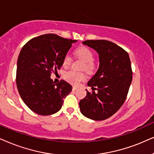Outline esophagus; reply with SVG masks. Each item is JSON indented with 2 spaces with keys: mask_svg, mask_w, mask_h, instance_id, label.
<instances>
[{
  "mask_svg": "<svg viewBox=\"0 0 154 154\" xmlns=\"http://www.w3.org/2000/svg\"><path fill=\"white\" fill-rule=\"evenodd\" d=\"M77 89H78V87H75V86H73V87H72L73 91H75V90H77Z\"/></svg>",
  "mask_w": 154,
  "mask_h": 154,
  "instance_id": "obj_1",
  "label": "esophagus"
}]
</instances>
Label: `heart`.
Wrapping results in <instances>:
<instances>
[{"label":"heart","mask_w":154,"mask_h":154,"mask_svg":"<svg viewBox=\"0 0 154 154\" xmlns=\"http://www.w3.org/2000/svg\"><path fill=\"white\" fill-rule=\"evenodd\" d=\"M75 55L77 58L84 62L82 69H85L88 72H92L96 69V64L94 62V55L91 49L87 47H81L75 51ZM72 59L69 54H66L63 58V65L65 67H69L71 65ZM64 77L68 82L75 85H78L81 82L86 79V75L83 72H78L75 71L67 72L64 75Z\"/></svg>","instance_id":"1"}]
</instances>
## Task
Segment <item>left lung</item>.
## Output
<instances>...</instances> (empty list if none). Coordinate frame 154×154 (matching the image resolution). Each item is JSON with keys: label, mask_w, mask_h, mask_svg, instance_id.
<instances>
[{"label": "left lung", "mask_w": 154, "mask_h": 154, "mask_svg": "<svg viewBox=\"0 0 154 154\" xmlns=\"http://www.w3.org/2000/svg\"><path fill=\"white\" fill-rule=\"evenodd\" d=\"M83 44L93 48L99 57V67L87 85V96L79 101L83 116L93 120H106L116 113L125 101L132 80L129 54L106 40H87ZM94 90H97L95 93Z\"/></svg>", "instance_id": "obj_1"}]
</instances>
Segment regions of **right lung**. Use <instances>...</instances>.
Instances as JSON below:
<instances>
[{
    "label": "right lung",
    "instance_id": "1",
    "mask_svg": "<svg viewBox=\"0 0 154 154\" xmlns=\"http://www.w3.org/2000/svg\"><path fill=\"white\" fill-rule=\"evenodd\" d=\"M54 34L33 38L22 47L17 59L16 83L22 101L36 113L48 116L60 110L72 86L64 80L51 79V72L63 65L73 43Z\"/></svg>",
    "mask_w": 154,
    "mask_h": 154
}]
</instances>
